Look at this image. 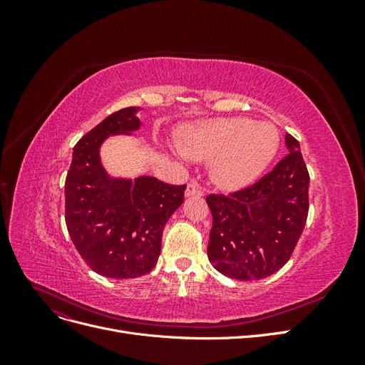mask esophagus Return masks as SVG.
I'll return each mask as SVG.
<instances>
[{
    "label": "esophagus",
    "mask_w": 365,
    "mask_h": 365,
    "mask_svg": "<svg viewBox=\"0 0 365 365\" xmlns=\"http://www.w3.org/2000/svg\"><path fill=\"white\" fill-rule=\"evenodd\" d=\"M204 190L202 187L197 184L196 181H192L189 185H187L185 189V197H192V196H202Z\"/></svg>",
    "instance_id": "34e87169"
}]
</instances>
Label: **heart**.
I'll use <instances>...</instances> for the list:
<instances>
[{
    "instance_id": "1",
    "label": "heart",
    "mask_w": 365,
    "mask_h": 365,
    "mask_svg": "<svg viewBox=\"0 0 365 365\" xmlns=\"http://www.w3.org/2000/svg\"><path fill=\"white\" fill-rule=\"evenodd\" d=\"M180 146L193 160H213L210 175L225 190L256 182L280 148L274 125L244 117L215 118L184 130Z\"/></svg>"
}]
</instances>
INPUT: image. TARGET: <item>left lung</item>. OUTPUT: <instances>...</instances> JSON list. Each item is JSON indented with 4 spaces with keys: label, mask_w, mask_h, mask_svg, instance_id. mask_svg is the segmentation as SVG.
I'll return each mask as SVG.
<instances>
[{
    "label": "left lung",
    "mask_w": 365,
    "mask_h": 365,
    "mask_svg": "<svg viewBox=\"0 0 365 365\" xmlns=\"http://www.w3.org/2000/svg\"><path fill=\"white\" fill-rule=\"evenodd\" d=\"M286 155L254 185L230 196L208 195L213 216L208 260L230 279L252 282L289 260L309 212V173L300 143L284 135Z\"/></svg>",
    "instance_id": "obj_1"
}]
</instances>
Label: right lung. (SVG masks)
Instances as JSON below:
<instances>
[{
    "label": "right lung",
    "instance_id": "right-lung-1",
    "mask_svg": "<svg viewBox=\"0 0 365 365\" xmlns=\"http://www.w3.org/2000/svg\"><path fill=\"white\" fill-rule=\"evenodd\" d=\"M140 106L106 117L73 149L65 180V222L88 267L108 279H135L155 267L169 217L184 201L185 185L153 176L115 178L101 158L103 143L143 126Z\"/></svg>",
    "mask_w": 365,
    "mask_h": 365
}]
</instances>
